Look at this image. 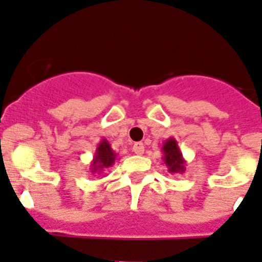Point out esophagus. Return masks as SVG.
Listing matches in <instances>:
<instances>
[{
    "label": "esophagus",
    "instance_id": "obj_1",
    "mask_svg": "<svg viewBox=\"0 0 262 262\" xmlns=\"http://www.w3.org/2000/svg\"><path fill=\"white\" fill-rule=\"evenodd\" d=\"M133 151L136 152V154L141 155L143 154V151H145V146H143L142 142H136L133 145Z\"/></svg>",
    "mask_w": 262,
    "mask_h": 262
}]
</instances>
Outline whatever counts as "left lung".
I'll use <instances>...</instances> for the list:
<instances>
[{
    "label": "left lung",
    "mask_w": 262,
    "mask_h": 262,
    "mask_svg": "<svg viewBox=\"0 0 262 262\" xmlns=\"http://www.w3.org/2000/svg\"><path fill=\"white\" fill-rule=\"evenodd\" d=\"M162 152H163V162L168 168L169 173H183L185 172V159H184L181 150L179 147L178 141L173 137H169L168 140L164 141L162 146Z\"/></svg>",
    "instance_id": "1"
}]
</instances>
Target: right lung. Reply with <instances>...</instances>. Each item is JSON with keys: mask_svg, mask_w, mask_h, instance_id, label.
<instances>
[{"mask_svg": "<svg viewBox=\"0 0 262 262\" xmlns=\"http://www.w3.org/2000/svg\"><path fill=\"white\" fill-rule=\"evenodd\" d=\"M117 159V154L114 151V148L111 147L110 142L105 138H103L98 143V147L94 154V159L91 160L90 172L94 173V176L100 175L105 168L114 166V163Z\"/></svg>", "mask_w": 262, "mask_h": 262, "instance_id": "obj_1", "label": "right lung"}]
</instances>
